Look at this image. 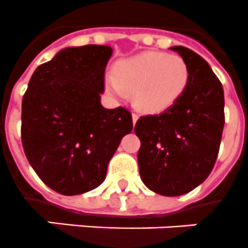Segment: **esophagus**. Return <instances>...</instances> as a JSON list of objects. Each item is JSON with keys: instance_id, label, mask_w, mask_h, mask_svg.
Instances as JSON below:
<instances>
[{"instance_id": "34e87169", "label": "esophagus", "mask_w": 248, "mask_h": 248, "mask_svg": "<svg viewBox=\"0 0 248 248\" xmlns=\"http://www.w3.org/2000/svg\"><path fill=\"white\" fill-rule=\"evenodd\" d=\"M139 120V114L138 113H132V124H136V121Z\"/></svg>"}]
</instances>
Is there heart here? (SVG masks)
<instances>
[{
  "label": "heart",
  "instance_id": "obj_1",
  "mask_svg": "<svg viewBox=\"0 0 248 248\" xmlns=\"http://www.w3.org/2000/svg\"><path fill=\"white\" fill-rule=\"evenodd\" d=\"M190 78V67L181 56L150 51L118 62L114 74L104 78V86L117 96L131 92L132 103L142 112L162 113L181 99Z\"/></svg>",
  "mask_w": 248,
  "mask_h": 248
}]
</instances>
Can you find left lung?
<instances>
[{
    "label": "left lung",
    "instance_id": "left-lung-1",
    "mask_svg": "<svg viewBox=\"0 0 248 248\" xmlns=\"http://www.w3.org/2000/svg\"><path fill=\"white\" fill-rule=\"evenodd\" d=\"M187 62L191 78L170 109L135 124L141 141L138 160L145 186L163 196L187 194L214 168L224 127V92L208 62L186 47L170 48Z\"/></svg>",
    "mask_w": 248,
    "mask_h": 248
}]
</instances>
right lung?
Returning a JSON list of instances; mask_svg holds the SVG:
<instances>
[{
	"mask_svg": "<svg viewBox=\"0 0 248 248\" xmlns=\"http://www.w3.org/2000/svg\"><path fill=\"white\" fill-rule=\"evenodd\" d=\"M112 48H65L38 66L21 106V141L30 166L49 188L80 195L103 182L132 116L100 104Z\"/></svg>",
	"mask_w": 248,
	"mask_h": 248,
	"instance_id": "add662e5",
	"label": "right lung"
}]
</instances>
